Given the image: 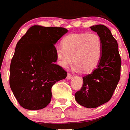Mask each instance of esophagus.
I'll use <instances>...</instances> for the list:
<instances>
[{
  "label": "esophagus",
  "mask_w": 130,
  "mask_h": 130,
  "mask_svg": "<svg viewBox=\"0 0 130 130\" xmlns=\"http://www.w3.org/2000/svg\"><path fill=\"white\" fill-rule=\"evenodd\" d=\"M72 77H73V75H71V73H68V75H67V77H66L67 79H71Z\"/></svg>",
  "instance_id": "34e87169"
}]
</instances>
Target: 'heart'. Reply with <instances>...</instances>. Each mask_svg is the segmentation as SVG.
<instances>
[{
  "label": "heart",
  "mask_w": 130,
  "mask_h": 130,
  "mask_svg": "<svg viewBox=\"0 0 130 130\" xmlns=\"http://www.w3.org/2000/svg\"><path fill=\"white\" fill-rule=\"evenodd\" d=\"M62 46L55 50L60 66L66 68L73 61L74 69L90 73L96 69L101 60L103 43L100 36L94 34H71L61 42Z\"/></svg>",
  "instance_id": "1"
}]
</instances>
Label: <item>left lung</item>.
Returning a JSON list of instances; mask_svg holds the SVG:
<instances>
[{"label":"left lung","instance_id":"left-lung-1","mask_svg":"<svg viewBox=\"0 0 130 130\" xmlns=\"http://www.w3.org/2000/svg\"><path fill=\"white\" fill-rule=\"evenodd\" d=\"M90 28L101 37L102 55L96 69L83 77L82 86L75 97L81 106L95 108L112 98L120 80L121 59L117 42L110 29L102 24Z\"/></svg>","mask_w":130,"mask_h":130}]
</instances>
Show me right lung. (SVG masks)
<instances>
[{
    "instance_id": "add662e5",
    "label": "right lung",
    "mask_w": 130,
    "mask_h": 130,
    "mask_svg": "<svg viewBox=\"0 0 130 130\" xmlns=\"http://www.w3.org/2000/svg\"><path fill=\"white\" fill-rule=\"evenodd\" d=\"M68 30L35 25L18 42L9 69V85L22 108L40 110L51 100V88L67 72L55 64V44Z\"/></svg>"
}]
</instances>
